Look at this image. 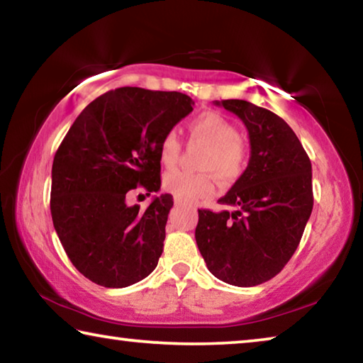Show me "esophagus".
Segmentation results:
<instances>
[{"label": "esophagus", "mask_w": 363, "mask_h": 363, "mask_svg": "<svg viewBox=\"0 0 363 363\" xmlns=\"http://www.w3.org/2000/svg\"><path fill=\"white\" fill-rule=\"evenodd\" d=\"M174 203H176V205H182V202H181L179 199H174Z\"/></svg>", "instance_id": "esophagus-1"}]
</instances>
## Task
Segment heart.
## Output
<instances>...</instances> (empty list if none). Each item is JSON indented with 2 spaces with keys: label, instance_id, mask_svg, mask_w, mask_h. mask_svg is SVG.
<instances>
[{
  "label": "heart",
  "instance_id": "heart-1",
  "mask_svg": "<svg viewBox=\"0 0 363 363\" xmlns=\"http://www.w3.org/2000/svg\"><path fill=\"white\" fill-rule=\"evenodd\" d=\"M189 134L194 140L205 143L206 152L200 158L199 168L203 172L169 171L163 177V189L181 202H197L215 192L213 177L218 182L233 184L244 172L247 153L239 140V132L233 123L218 113H202L189 123ZM160 161L164 168H174L181 157V140L176 130H168L158 145Z\"/></svg>",
  "mask_w": 363,
  "mask_h": 363
}]
</instances>
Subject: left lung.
Listing matches in <instances>:
<instances>
[{
    "label": "left lung",
    "mask_w": 363,
    "mask_h": 363,
    "mask_svg": "<svg viewBox=\"0 0 363 363\" xmlns=\"http://www.w3.org/2000/svg\"><path fill=\"white\" fill-rule=\"evenodd\" d=\"M215 103L245 124L250 160L218 200L233 210H199L195 240L211 274L250 287L274 278L301 242L313 208L312 163L278 114L245 100Z\"/></svg>",
    "instance_id": "left-lung-1"
}]
</instances>
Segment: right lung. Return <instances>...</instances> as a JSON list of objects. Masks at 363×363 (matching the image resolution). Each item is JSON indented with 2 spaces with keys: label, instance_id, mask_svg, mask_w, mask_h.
Segmentation results:
<instances>
[{
  "label": "right lung",
  "instance_id": "right-lung-1",
  "mask_svg": "<svg viewBox=\"0 0 363 363\" xmlns=\"http://www.w3.org/2000/svg\"><path fill=\"white\" fill-rule=\"evenodd\" d=\"M194 105L179 91L109 90L62 139L51 168V218L69 260L91 283L128 287L157 268L174 202L163 194L142 211L128 195L160 191V140Z\"/></svg>",
  "mask_w": 363,
  "mask_h": 363
}]
</instances>
